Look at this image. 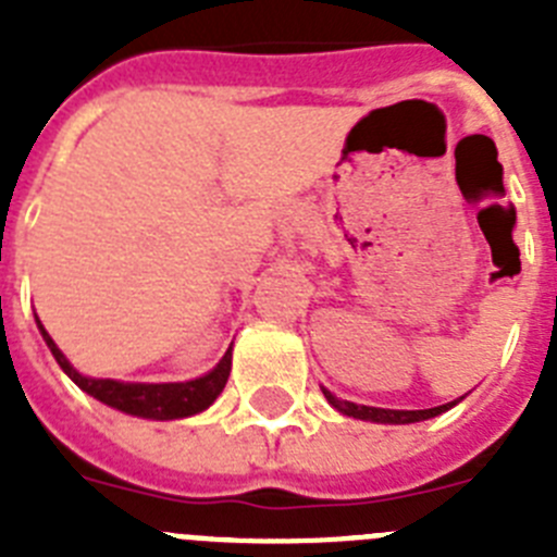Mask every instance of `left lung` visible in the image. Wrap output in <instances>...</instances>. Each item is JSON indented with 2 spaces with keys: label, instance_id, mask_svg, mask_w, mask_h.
I'll return each mask as SVG.
<instances>
[{
  "label": "left lung",
  "instance_id": "1",
  "mask_svg": "<svg viewBox=\"0 0 557 557\" xmlns=\"http://www.w3.org/2000/svg\"><path fill=\"white\" fill-rule=\"evenodd\" d=\"M326 393L329 405L337 407L343 416L359 418V421H376V424H412V421H424V418H435L441 412H446L449 407H455L457 401L451 405H441L432 407V410H382V407H366V405H354V401H337L329 391Z\"/></svg>",
  "mask_w": 557,
  "mask_h": 557
}]
</instances>
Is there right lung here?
<instances>
[{"label":"right lung","mask_w":557,"mask_h":557,"mask_svg":"<svg viewBox=\"0 0 557 557\" xmlns=\"http://www.w3.org/2000/svg\"><path fill=\"white\" fill-rule=\"evenodd\" d=\"M44 339H47L49 351L58 359V366L69 373V379L75 382L81 391L88 396H95L102 405L122 410L127 416H141V418H156V421H172V418H186L195 412L206 410L214 398L223 393L225 382L231 373V348L225 357L220 359V366L211 373L191 382H172V385H127V382H113V379H88L77 373L75 368L69 366V359L63 357L61 348L52 343L47 329L38 321Z\"/></svg>","instance_id":"1"}]
</instances>
